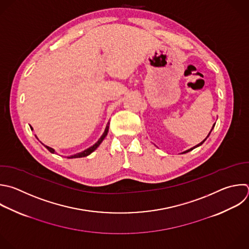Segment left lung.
I'll return each instance as SVG.
<instances>
[{"label": "left lung", "instance_id": "8db88e82", "mask_svg": "<svg viewBox=\"0 0 249 249\" xmlns=\"http://www.w3.org/2000/svg\"><path fill=\"white\" fill-rule=\"evenodd\" d=\"M214 126H215V124H214V125H213V127H212V129H211V131H212V130H213V128H214ZM211 131H210V132H209V134H208V136H207V137H206V138H205V139H204V140H203V141H202V142H200V143H198V144H196V146H194V147H192V148H190V149H188V150H186V151H184V152H182V153H187V152H189V151H191V150H193V149H194V148H196V147H197V146H199V145H201V144H202V143H203V142H205V140H206V139H207V138H208V137H209V135H210V133H211Z\"/></svg>", "mask_w": 249, "mask_h": 249}]
</instances>
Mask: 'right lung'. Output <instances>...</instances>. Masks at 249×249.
Returning <instances> with one entry per match:
<instances>
[{
  "label": "right lung",
  "instance_id": "add662e5",
  "mask_svg": "<svg viewBox=\"0 0 249 249\" xmlns=\"http://www.w3.org/2000/svg\"><path fill=\"white\" fill-rule=\"evenodd\" d=\"M108 128H109V122L107 123V127H106V130H105V132H104V134H103V136L100 138V140L94 144V145H92L91 147H89V148H87V149H85L84 151H82V152H79V153H76V154H74V155H71V156H69V157H67V158H78V157H85V156H88L89 154H91L94 150H96L97 148H98V146L102 143V142L105 140V138L107 137V133H108ZM46 147H47V149L50 151V152H52V153H54L55 151H54V149L53 148H52V147H50V146H48V145H45Z\"/></svg>",
  "mask_w": 249,
  "mask_h": 249
}]
</instances>
